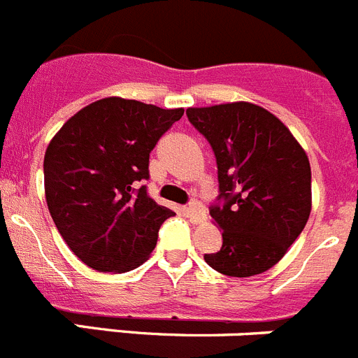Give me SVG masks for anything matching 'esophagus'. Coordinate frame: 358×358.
I'll list each match as a JSON object with an SVG mask.
<instances>
[{
  "label": "esophagus",
  "mask_w": 358,
  "mask_h": 358,
  "mask_svg": "<svg viewBox=\"0 0 358 358\" xmlns=\"http://www.w3.org/2000/svg\"><path fill=\"white\" fill-rule=\"evenodd\" d=\"M186 215H188V218L192 220V222H202V220L206 218V209L204 206L201 204L199 201H192L188 206H186Z\"/></svg>",
  "instance_id": "obj_1"
}]
</instances>
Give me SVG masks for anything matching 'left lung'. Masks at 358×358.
Wrapping results in <instances>:
<instances>
[{
  "label": "left lung",
  "instance_id": "1",
  "mask_svg": "<svg viewBox=\"0 0 358 358\" xmlns=\"http://www.w3.org/2000/svg\"><path fill=\"white\" fill-rule=\"evenodd\" d=\"M188 120L211 145L218 196L209 215L222 247L204 254L213 270L252 277L277 264L310 215V165L291 131L250 103L188 108Z\"/></svg>",
  "mask_w": 358,
  "mask_h": 358
}]
</instances>
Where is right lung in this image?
<instances>
[{"instance_id": "right-lung-1", "label": "right lung", "mask_w": 358, "mask_h": 358, "mask_svg": "<svg viewBox=\"0 0 358 358\" xmlns=\"http://www.w3.org/2000/svg\"><path fill=\"white\" fill-rule=\"evenodd\" d=\"M185 110L108 97L67 120L44 156L49 213L74 254L97 271L122 273L154 250L173 216L147 193L149 156Z\"/></svg>"}]
</instances>
